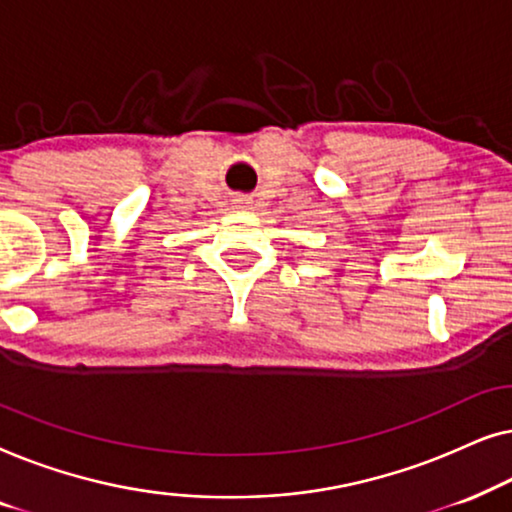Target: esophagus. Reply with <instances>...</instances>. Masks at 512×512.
Wrapping results in <instances>:
<instances>
[{"instance_id":"obj_1","label":"esophagus","mask_w":512,"mask_h":512,"mask_svg":"<svg viewBox=\"0 0 512 512\" xmlns=\"http://www.w3.org/2000/svg\"><path fill=\"white\" fill-rule=\"evenodd\" d=\"M240 205H249V202H240Z\"/></svg>"}]
</instances>
